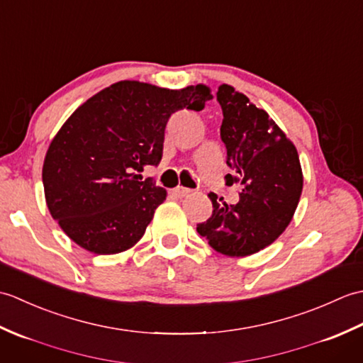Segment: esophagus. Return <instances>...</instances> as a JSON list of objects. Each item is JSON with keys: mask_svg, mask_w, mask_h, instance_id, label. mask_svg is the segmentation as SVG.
Masks as SVG:
<instances>
[{"mask_svg": "<svg viewBox=\"0 0 363 363\" xmlns=\"http://www.w3.org/2000/svg\"><path fill=\"white\" fill-rule=\"evenodd\" d=\"M191 191L194 190H190V189H186V187H176L174 190H173V194L176 195V196H179V198H184V196H189Z\"/></svg>", "mask_w": 363, "mask_h": 363, "instance_id": "1", "label": "esophagus"}]
</instances>
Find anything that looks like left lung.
<instances>
[{
    "mask_svg": "<svg viewBox=\"0 0 363 363\" xmlns=\"http://www.w3.org/2000/svg\"><path fill=\"white\" fill-rule=\"evenodd\" d=\"M223 111L220 128L226 164L242 176L237 204L209 194L212 217L196 225L213 250L226 256H250L279 237L291 221L303 190V173L293 145L264 109L223 84L217 91Z\"/></svg>",
    "mask_w": 363,
    "mask_h": 363,
    "instance_id": "obj_1",
    "label": "left lung"
}]
</instances>
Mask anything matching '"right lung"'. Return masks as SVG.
<instances>
[{"label": "right lung", "instance_id": "add662e5", "mask_svg": "<svg viewBox=\"0 0 363 363\" xmlns=\"http://www.w3.org/2000/svg\"><path fill=\"white\" fill-rule=\"evenodd\" d=\"M211 98L201 84L168 90L121 81L79 106L52 138L42 172L46 204L64 233L95 254L140 240L167 196L140 173L159 165L169 117L203 111Z\"/></svg>", "mask_w": 363, "mask_h": 363}]
</instances>
